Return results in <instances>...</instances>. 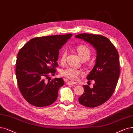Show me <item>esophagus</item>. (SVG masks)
Instances as JSON below:
<instances>
[{
    "instance_id": "1",
    "label": "esophagus",
    "mask_w": 133,
    "mask_h": 133,
    "mask_svg": "<svg viewBox=\"0 0 133 133\" xmlns=\"http://www.w3.org/2000/svg\"><path fill=\"white\" fill-rule=\"evenodd\" d=\"M65 84H69V85H72V84H77L76 82H75L74 81H65Z\"/></svg>"
}]
</instances>
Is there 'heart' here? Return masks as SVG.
Segmentation results:
<instances>
[{
	"mask_svg": "<svg viewBox=\"0 0 133 133\" xmlns=\"http://www.w3.org/2000/svg\"><path fill=\"white\" fill-rule=\"evenodd\" d=\"M77 51L79 56L82 59H83V58H87V59H88V58L91 55L90 50L87 46L85 45H79L77 47ZM66 51L63 50L61 57V62L62 63L65 62L66 60ZM82 73L83 72L82 70L70 67H68L64 69H63L61 71V74L62 76L70 79H72V80H76L78 78L79 75H82Z\"/></svg>",
	"mask_w": 133,
	"mask_h": 133,
	"instance_id": "b5f03b06",
	"label": "heart"
}]
</instances>
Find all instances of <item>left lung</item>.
<instances>
[{
  "label": "left lung",
  "instance_id": "8db88e82",
  "mask_svg": "<svg viewBox=\"0 0 133 133\" xmlns=\"http://www.w3.org/2000/svg\"><path fill=\"white\" fill-rule=\"evenodd\" d=\"M76 38L91 44L97 51L95 64L87 76L94 79L92 88L83 85L84 92L78 98L81 105L94 108L108 101L114 93L119 76V55L110 40L100 35L83 33L75 35Z\"/></svg>",
  "mask_w": 133,
  "mask_h": 133
}]
</instances>
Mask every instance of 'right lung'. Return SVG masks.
Instances as JSON below:
<instances>
[{
    "instance_id": "right-lung-1",
    "label": "right lung",
    "mask_w": 133,
    "mask_h": 133,
    "mask_svg": "<svg viewBox=\"0 0 133 133\" xmlns=\"http://www.w3.org/2000/svg\"><path fill=\"white\" fill-rule=\"evenodd\" d=\"M72 35L38 37L29 40L19 51L16 76L18 88L25 100L36 107L54 103L64 85L62 78L49 79L58 66L59 50Z\"/></svg>"
}]
</instances>
